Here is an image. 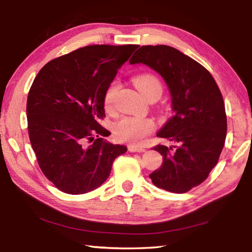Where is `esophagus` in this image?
Returning a JSON list of instances; mask_svg holds the SVG:
<instances>
[{
    "instance_id": "1",
    "label": "esophagus",
    "mask_w": 252,
    "mask_h": 252,
    "mask_svg": "<svg viewBox=\"0 0 252 252\" xmlns=\"http://www.w3.org/2000/svg\"><path fill=\"white\" fill-rule=\"evenodd\" d=\"M128 150H129L130 152H138V153H143V152H145V149L136 147V145H129V147H128Z\"/></svg>"
}]
</instances>
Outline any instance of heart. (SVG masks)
<instances>
[{"mask_svg": "<svg viewBox=\"0 0 252 252\" xmlns=\"http://www.w3.org/2000/svg\"><path fill=\"white\" fill-rule=\"evenodd\" d=\"M133 83L145 97L154 92L161 93V89H163L159 80L152 74L138 75L133 79ZM117 87H119L117 82H113L104 94V107L107 109H111L113 105ZM154 128L155 123L150 117L124 116L115 123L113 130L119 140L139 145L144 142L145 138L154 130Z\"/></svg>", "mask_w": 252, "mask_h": 252, "instance_id": "heart-1", "label": "heart"}]
</instances>
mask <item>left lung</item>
Wrapping results in <instances>:
<instances>
[{
    "instance_id": "1",
    "label": "left lung",
    "mask_w": 252,
    "mask_h": 252,
    "mask_svg": "<svg viewBox=\"0 0 252 252\" xmlns=\"http://www.w3.org/2000/svg\"><path fill=\"white\" fill-rule=\"evenodd\" d=\"M129 63L158 72L171 97L173 115L158 137L178 147L156 145L163 164L150 178L159 189L186 193L206 180L224 147L227 125L220 89L202 64L167 45L141 46Z\"/></svg>"
}]
</instances>
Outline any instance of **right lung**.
<instances>
[{"label": "right lung", "mask_w": 252, "mask_h": 252, "mask_svg": "<svg viewBox=\"0 0 252 252\" xmlns=\"http://www.w3.org/2000/svg\"><path fill=\"white\" fill-rule=\"evenodd\" d=\"M138 45H91L49 61L33 81L27 100L28 130L38 166L66 194H85L110 176L127 152L112 144L100 125L104 94ZM90 144H88V142Z\"/></svg>", "instance_id": "add662e5"}]
</instances>
